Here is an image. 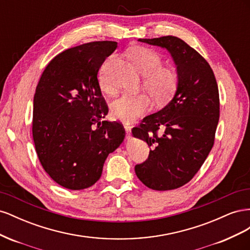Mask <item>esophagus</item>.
<instances>
[{"label": "esophagus", "mask_w": 250, "mask_h": 250, "mask_svg": "<svg viewBox=\"0 0 250 250\" xmlns=\"http://www.w3.org/2000/svg\"><path fill=\"white\" fill-rule=\"evenodd\" d=\"M124 129L126 131V134L128 135V137H129L130 133H131V126H129L128 124H125L124 125Z\"/></svg>", "instance_id": "obj_1"}]
</instances>
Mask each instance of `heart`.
<instances>
[{
    "label": "heart",
    "mask_w": 250,
    "mask_h": 250,
    "mask_svg": "<svg viewBox=\"0 0 250 250\" xmlns=\"http://www.w3.org/2000/svg\"><path fill=\"white\" fill-rule=\"evenodd\" d=\"M132 64L142 74L146 75L144 84L155 103L163 105L168 103L175 95L179 84L176 72L162 67L163 59L157 52L145 48L135 47L128 52ZM108 62L100 71L99 81L103 89L109 90L110 84L107 77ZM151 105L150 97L145 93H127L112 103L111 113L113 118L125 123H131L143 116Z\"/></svg>",
    "instance_id": "obj_1"
}]
</instances>
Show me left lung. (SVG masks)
I'll use <instances>...</instances> for the list:
<instances>
[{"label": "left lung", "instance_id": "left-lung-1", "mask_svg": "<svg viewBox=\"0 0 250 250\" xmlns=\"http://www.w3.org/2000/svg\"><path fill=\"white\" fill-rule=\"evenodd\" d=\"M167 50L176 65L179 84L164 108L144 118L132 135L151 147L135 174L156 191L174 190L190 181L213 148L220 104L215 75L199 53L176 36L140 39ZM161 129L163 133L158 135Z\"/></svg>", "mask_w": 250, "mask_h": 250}]
</instances>
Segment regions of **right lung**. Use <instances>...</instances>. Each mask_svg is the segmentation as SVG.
Masks as SVG:
<instances>
[{
    "mask_svg": "<svg viewBox=\"0 0 250 250\" xmlns=\"http://www.w3.org/2000/svg\"><path fill=\"white\" fill-rule=\"evenodd\" d=\"M117 44L93 42L63 51L51 60L36 86V153L48 175L69 190L96 184L108 154L125 138L122 124L104 119L108 107L97 78Z\"/></svg>",
    "mask_w": 250,
    "mask_h": 250,
    "instance_id": "add662e5",
    "label": "right lung"
}]
</instances>
